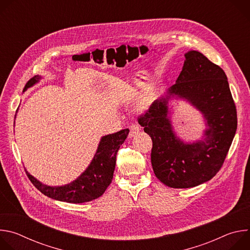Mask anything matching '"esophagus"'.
Returning a JSON list of instances; mask_svg holds the SVG:
<instances>
[{
    "instance_id": "obj_1",
    "label": "esophagus",
    "mask_w": 250,
    "mask_h": 250,
    "mask_svg": "<svg viewBox=\"0 0 250 250\" xmlns=\"http://www.w3.org/2000/svg\"><path fill=\"white\" fill-rule=\"evenodd\" d=\"M139 126L137 125H135V124H131L130 125H129V133H128V135H129V137H132L133 135H135L138 131H139Z\"/></svg>"
}]
</instances>
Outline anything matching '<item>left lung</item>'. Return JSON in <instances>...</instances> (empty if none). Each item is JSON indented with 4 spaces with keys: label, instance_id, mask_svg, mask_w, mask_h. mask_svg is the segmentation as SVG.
I'll list each match as a JSON object with an SVG mask.
<instances>
[{
    "label": "left lung",
    "instance_id": "1",
    "mask_svg": "<svg viewBox=\"0 0 250 250\" xmlns=\"http://www.w3.org/2000/svg\"><path fill=\"white\" fill-rule=\"evenodd\" d=\"M169 96L155 100L139 115L138 124L152 139L151 164L155 176L170 188H191L210 180L221 170L237 127L235 104L225 71L203 53L192 50ZM177 94L204 114L206 138L184 145L175 138L167 118V99Z\"/></svg>",
    "mask_w": 250,
    "mask_h": 250
}]
</instances>
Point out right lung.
I'll use <instances>...</instances> for the list:
<instances>
[{
  "instance_id": "add662e5",
  "label": "right lung",
  "mask_w": 250,
  "mask_h": 250,
  "mask_svg": "<svg viewBox=\"0 0 250 250\" xmlns=\"http://www.w3.org/2000/svg\"><path fill=\"white\" fill-rule=\"evenodd\" d=\"M40 78V76H34L29 79L23 91L37 83ZM128 132L129 129L125 128L103 136L89 167L77 180L68 185L61 187L46 186L39 182L26 170L25 173L33 186L51 199L73 204L93 201L101 197L111 184L116 167L117 153Z\"/></svg>"
}]
</instances>
